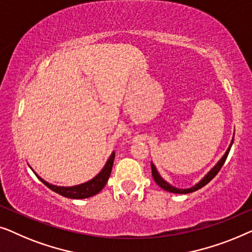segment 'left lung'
Masks as SVG:
<instances>
[{
	"instance_id": "obj_1",
	"label": "left lung",
	"mask_w": 252,
	"mask_h": 252,
	"mask_svg": "<svg viewBox=\"0 0 252 252\" xmlns=\"http://www.w3.org/2000/svg\"><path fill=\"white\" fill-rule=\"evenodd\" d=\"M233 140L231 141V144H229V146L227 148V151H226V153L222 155V158H220L217 162V164H216L214 168H212L210 171H209L207 175H205L203 178H202L200 182H198L197 184H195L193 187H190V189H177V187H173L172 185H170V184L168 182H165L164 179L162 178V177L160 176V173L158 172L157 168H155V165L153 164V163L151 162V166H152V176H153V179L155 180V183L158 184V186L161 187V189H163L164 190H166V192H170V193H176V194H189V193H192V192H195V190L202 189V187L207 185V184L210 182L211 179L215 178V176L217 175V173L219 172V170L221 169L222 164H224L226 158H227V155L229 153V151H231V147L233 145Z\"/></svg>"
}]
</instances>
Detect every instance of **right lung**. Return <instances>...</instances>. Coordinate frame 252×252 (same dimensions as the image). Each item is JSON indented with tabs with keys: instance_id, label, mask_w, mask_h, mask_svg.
<instances>
[{
	"instance_id": "obj_1",
	"label": "right lung",
	"mask_w": 252,
	"mask_h": 252,
	"mask_svg": "<svg viewBox=\"0 0 252 252\" xmlns=\"http://www.w3.org/2000/svg\"><path fill=\"white\" fill-rule=\"evenodd\" d=\"M114 158H115V153L113 152V153L111 154V157H109V158L107 160V162H106L105 166L102 168L101 171L99 172L97 176L94 177V178L89 180V182L80 184V185H76V186H72V187L52 185V184H49L48 182H45L44 179H42L41 177L37 175V173L34 172L33 169L32 170H33L35 176H36L45 186L49 187L51 190H54V192L58 193L59 195H63L65 197H68V198H87V197L95 195V194H98L102 189H104L106 183H107V180L109 178V175H111V172H112L113 163H114Z\"/></svg>"
}]
</instances>
